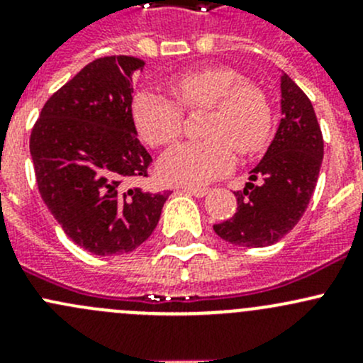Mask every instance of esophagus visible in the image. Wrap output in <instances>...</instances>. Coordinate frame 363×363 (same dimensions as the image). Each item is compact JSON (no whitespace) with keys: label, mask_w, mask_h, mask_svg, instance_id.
<instances>
[{"label":"esophagus","mask_w":363,"mask_h":363,"mask_svg":"<svg viewBox=\"0 0 363 363\" xmlns=\"http://www.w3.org/2000/svg\"><path fill=\"white\" fill-rule=\"evenodd\" d=\"M182 191L189 193V195L196 196V199H202V196L207 195L208 189L207 188H196V186H184V188H182Z\"/></svg>","instance_id":"34e87169"}]
</instances>
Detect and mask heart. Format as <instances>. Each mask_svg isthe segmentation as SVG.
I'll return each instance as SVG.
<instances>
[{
  "label": "heart",
  "instance_id": "b5f03b06",
  "mask_svg": "<svg viewBox=\"0 0 363 363\" xmlns=\"http://www.w3.org/2000/svg\"><path fill=\"white\" fill-rule=\"evenodd\" d=\"M175 101L152 91L135 96L133 121L147 144L161 147L177 140L184 130V111L207 108L200 142H184L164 152L161 177L172 184L200 186L221 177L235 164V151L251 156L262 151L270 137L272 112L265 93L246 82L237 69L202 67L168 80Z\"/></svg>",
  "mask_w": 363,
  "mask_h": 363
}]
</instances>
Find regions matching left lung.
I'll return each instance as SVG.
<instances>
[{
    "label": "left lung",
    "instance_id": "obj_1",
    "mask_svg": "<svg viewBox=\"0 0 363 363\" xmlns=\"http://www.w3.org/2000/svg\"><path fill=\"white\" fill-rule=\"evenodd\" d=\"M281 113L274 140L235 191L233 218L214 225L223 240L242 247H265L283 239L300 221L316 188L323 161V135L313 104L286 75H281Z\"/></svg>",
    "mask_w": 363,
    "mask_h": 363
}]
</instances>
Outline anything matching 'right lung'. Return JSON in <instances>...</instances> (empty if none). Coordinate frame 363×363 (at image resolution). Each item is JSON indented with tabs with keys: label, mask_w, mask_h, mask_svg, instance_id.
Segmentation results:
<instances>
[{
	"label": "right lung",
	"mask_w": 363,
	"mask_h": 363,
	"mask_svg": "<svg viewBox=\"0 0 363 363\" xmlns=\"http://www.w3.org/2000/svg\"><path fill=\"white\" fill-rule=\"evenodd\" d=\"M145 63L107 56L86 65L43 105L29 138L42 200L82 250L116 256L151 237L170 191L130 186L151 155L137 138L133 79Z\"/></svg>",
	"instance_id": "obj_1"
}]
</instances>
